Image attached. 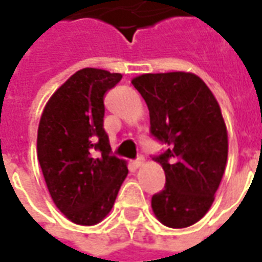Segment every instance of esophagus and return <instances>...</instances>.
Returning <instances> with one entry per match:
<instances>
[{
	"label": "esophagus",
	"mask_w": 262,
	"mask_h": 262,
	"mask_svg": "<svg viewBox=\"0 0 262 262\" xmlns=\"http://www.w3.org/2000/svg\"><path fill=\"white\" fill-rule=\"evenodd\" d=\"M143 163H144V159H143V157H139V159L133 161V165H135L136 168H139V167H142Z\"/></svg>",
	"instance_id": "esophagus-1"
}]
</instances>
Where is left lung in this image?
<instances>
[{
  "instance_id": "1",
  "label": "left lung",
  "mask_w": 262,
  "mask_h": 262,
  "mask_svg": "<svg viewBox=\"0 0 262 262\" xmlns=\"http://www.w3.org/2000/svg\"><path fill=\"white\" fill-rule=\"evenodd\" d=\"M132 84L147 103L151 135L167 146L154 157L165 187L151 198L153 213L167 227H189L208 213L226 170L229 139L219 102L193 73L142 74Z\"/></svg>"
}]
</instances>
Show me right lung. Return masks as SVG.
Masks as SVG:
<instances>
[{"mask_svg": "<svg viewBox=\"0 0 262 262\" xmlns=\"http://www.w3.org/2000/svg\"><path fill=\"white\" fill-rule=\"evenodd\" d=\"M120 80L119 73L78 70L49 98L40 116L37 160L54 205L75 225L105 219L129 172L125 160L109 156L103 130V97Z\"/></svg>", "mask_w": 262, "mask_h": 262, "instance_id": "1", "label": "right lung"}]
</instances>
